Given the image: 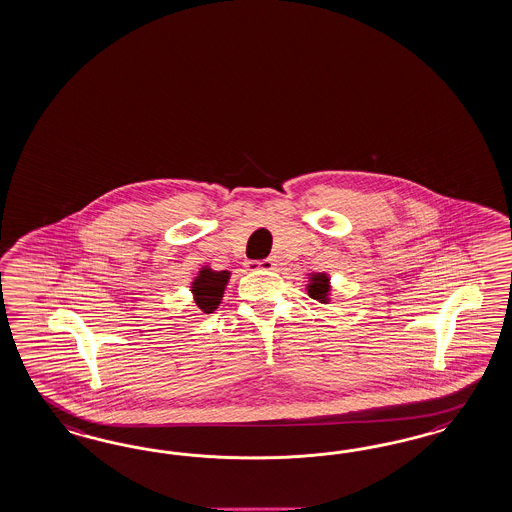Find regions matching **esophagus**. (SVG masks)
I'll list each match as a JSON object with an SVG mask.
<instances>
[{"mask_svg":"<svg viewBox=\"0 0 512 512\" xmlns=\"http://www.w3.org/2000/svg\"><path fill=\"white\" fill-rule=\"evenodd\" d=\"M246 266H248V270L257 272V270H274L276 263L272 259H264V261H249Z\"/></svg>","mask_w":512,"mask_h":512,"instance_id":"34e87169","label":"esophagus"}]
</instances>
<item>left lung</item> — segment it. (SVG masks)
I'll return each mask as SVG.
<instances>
[{"instance_id":"8db88e82","label":"left lung","mask_w":512,"mask_h":512,"mask_svg":"<svg viewBox=\"0 0 512 512\" xmlns=\"http://www.w3.org/2000/svg\"><path fill=\"white\" fill-rule=\"evenodd\" d=\"M306 291L308 295L321 302V304H330V276L325 272H319V274H310V283L306 285Z\"/></svg>"}]
</instances>
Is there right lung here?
<instances>
[{"mask_svg":"<svg viewBox=\"0 0 512 512\" xmlns=\"http://www.w3.org/2000/svg\"><path fill=\"white\" fill-rule=\"evenodd\" d=\"M229 278V270H212L210 266H202L197 278L191 281V293L197 308L204 313H214L221 304Z\"/></svg>","mask_w":512,"mask_h":512,"instance_id":"1","label":"right lung"}]
</instances>
